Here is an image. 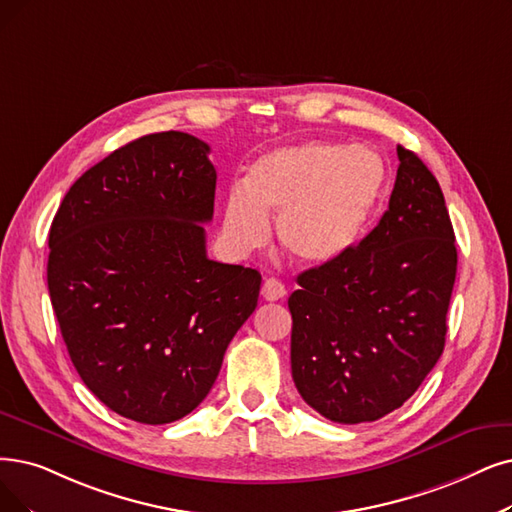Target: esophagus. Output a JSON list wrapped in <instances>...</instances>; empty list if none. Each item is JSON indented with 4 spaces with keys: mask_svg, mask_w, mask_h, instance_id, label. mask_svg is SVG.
Instances as JSON below:
<instances>
[{
    "mask_svg": "<svg viewBox=\"0 0 512 512\" xmlns=\"http://www.w3.org/2000/svg\"><path fill=\"white\" fill-rule=\"evenodd\" d=\"M285 296V285L275 279V277H269L267 281L262 283V298L269 300V302H275V300H281Z\"/></svg>",
    "mask_w": 512,
    "mask_h": 512,
    "instance_id": "34e87169",
    "label": "esophagus"
}]
</instances>
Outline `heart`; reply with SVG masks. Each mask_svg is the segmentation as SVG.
Returning a JSON list of instances; mask_svg holds the SVG:
<instances>
[{"instance_id": "heart-1", "label": "heart", "mask_w": 512, "mask_h": 512, "mask_svg": "<svg viewBox=\"0 0 512 512\" xmlns=\"http://www.w3.org/2000/svg\"><path fill=\"white\" fill-rule=\"evenodd\" d=\"M386 168L367 147L311 140L262 155L229 189L222 227L237 250H254L279 214V241L304 264H327L349 252L382 197Z\"/></svg>"}]
</instances>
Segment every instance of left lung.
<instances>
[{"mask_svg":"<svg viewBox=\"0 0 512 512\" xmlns=\"http://www.w3.org/2000/svg\"><path fill=\"white\" fill-rule=\"evenodd\" d=\"M395 189L376 229L298 275L290 300L292 378L342 424L374 422L410 399L439 361L458 252L441 187L397 147Z\"/></svg>","mask_w":512,"mask_h":512,"instance_id":"left-lung-1","label":"left lung"}]
</instances>
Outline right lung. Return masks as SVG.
<instances>
[{
    "mask_svg": "<svg viewBox=\"0 0 512 512\" xmlns=\"http://www.w3.org/2000/svg\"><path fill=\"white\" fill-rule=\"evenodd\" d=\"M185 132L136 138L81 174L50 227L48 290L77 374L115 414L168 424L206 399L260 273L206 254L216 170Z\"/></svg>",
    "mask_w": 512,
    "mask_h": 512,
    "instance_id": "add662e5",
    "label": "right lung"
}]
</instances>
